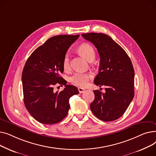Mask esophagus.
Masks as SVG:
<instances>
[{
    "instance_id": "esophagus-1",
    "label": "esophagus",
    "mask_w": 156,
    "mask_h": 156,
    "mask_svg": "<svg viewBox=\"0 0 156 156\" xmlns=\"http://www.w3.org/2000/svg\"><path fill=\"white\" fill-rule=\"evenodd\" d=\"M78 91H79V92H80V94H81V93L84 92V91H85V89H84V88H83L79 87V88H78Z\"/></svg>"
}]
</instances>
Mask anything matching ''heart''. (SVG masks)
Masks as SVG:
<instances>
[{
	"label": "heart",
	"instance_id": "obj_1",
	"mask_svg": "<svg viewBox=\"0 0 156 156\" xmlns=\"http://www.w3.org/2000/svg\"><path fill=\"white\" fill-rule=\"evenodd\" d=\"M78 51L83 55L85 58L90 61L94 60L95 58V52L93 47L88 44H83L78 47ZM62 66L64 69H68L69 67V54L68 52L66 53L64 55ZM91 75L89 73L77 72L73 74L69 79L70 82L77 87H85L86 86L91 78Z\"/></svg>",
	"mask_w": 156,
	"mask_h": 156
}]
</instances>
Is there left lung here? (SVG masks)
<instances>
[{
  "label": "left lung",
  "instance_id": "left-lung-1",
  "mask_svg": "<svg viewBox=\"0 0 156 156\" xmlns=\"http://www.w3.org/2000/svg\"><path fill=\"white\" fill-rule=\"evenodd\" d=\"M92 42L100 55V67L94 83L105 85V92L94 90L90 104L94 115L104 121H114L123 115L134 97L135 72L128 54L108 35L89 33L81 35Z\"/></svg>",
  "mask_w": 156,
  "mask_h": 156
}]
</instances>
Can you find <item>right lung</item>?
Here are the masks:
<instances>
[{"instance_id": "obj_1", "label": "right lung", "mask_w": 156, "mask_h": 156, "mask_svg": "<svg viewBox=\"0 0 156 156\" xmlns=\"http://www.w3.org/2000/svg\"><path fill=\"white\" fill-rule=\"evenodd\" d=\"M79 35H60L48 39L27 59L22 73L24 103L31 116L41 123L53 125L67 116L69 98L79 94L78 88L66 85L60 76L64 55ZM56 84L65 85L55 92Z\"/></svg>"}]
</instances>
